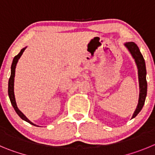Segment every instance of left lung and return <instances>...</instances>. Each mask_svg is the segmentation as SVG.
<instances>
[{
  "mask_svg": "<svg viewBox=\"0 0 155 155\" xmlns=\"http://www.w3.org/2000/svg\"><path fill=\"white\" fill-rule=\"evenodd\" d=\"M124 46L127 48L130 54L131 55L134 62L136 63L137 68V73H138V81H139V99L138 104L135 109L134 112L132 115L131 119L134 118L137 114L141 110L144 102H145L146 97H147V83L146 80V76H147V71H146L145 61L143 59L142 54L140 53V49L136 44L133 41L124 43Z\"/></svg>",
  "mask_w": 155,
  "mask_h": 155,
  "instance_id": "8db88e82",
  "label": "left lung"
}]
</instances>
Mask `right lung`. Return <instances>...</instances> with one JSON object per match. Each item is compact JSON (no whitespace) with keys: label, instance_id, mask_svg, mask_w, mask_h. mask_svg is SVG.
<instances>
[{"label":"right lung","instance_id":"right-lung-1","mask_svg":"<svg viewBox=\"0 0 155 155\" xmlns=\"http://www.w3.org/2000/svg\"><path fill=\"white\" fill-rule=\"evenodd\" d=\"M26 48H27V46L22 48V49L21 50L20 52H19V53L15 57V58H14L13 62H12V67H11V76H10L9 81H8V96H9L10 100H11L12 105L13 106L14 109H15V110L16 111V113L18 114V115L19 117H20L23 120L26 121V122L29 123V124H31V125H34V126L39 127V126H38V125L35 124H33L31 121H30L27 117H26V116L25 115V114H24L23 113H22L21 111L20 110L18 109V106H17L16 100H15V91H14V86H15V69H16L17 63H18V62L19 58H21V56L22 55V54H23V52L25 51V50Z\"/></svg>","mask_w":155,"mask_h":155}]
</instances>
